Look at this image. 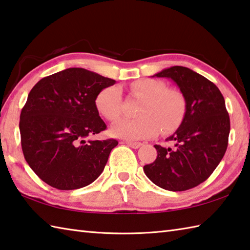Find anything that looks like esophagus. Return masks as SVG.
<instances>
[{"label": "esophagus", "mask_w": 250, "mask_h": 250, "mask_svg": "<svg viewBox=\"0 0 250 250\" xmlns=\"http://www.w3.org/2000/svg\"><path fill=\"white\" fill-rule=\"evenodd\" d=\"M125 144L132 148H139L142 145V143H140V142H125Z\"/></svg>", "instance_id": "1"}]
</instances>
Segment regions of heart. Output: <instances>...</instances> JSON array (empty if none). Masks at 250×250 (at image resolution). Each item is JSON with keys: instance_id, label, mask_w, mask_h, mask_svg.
<instances>
[{"instance_id": "obj_1", "label": "heart", "mask_w": 250, "mask_h": 250, "mask_svg": "<svg viewBox=\"0 0 250 250\" xmlns=\"http://www.w3.org/2000/svg\"><path fill=\"white\" fill-rule=\"evenodd\" d=\"M129 91L142 100L134 119H120L111 125L110 132L117 138L130 141L149 139L160 130L167 134L182 122L187 102L182 93L167 89L166 83L156 79H140L130 83ZM96 109L106 119L119 118L122 109L121 91L117 85L103 89L95 99Z\"/></svg>"}]
</instances>
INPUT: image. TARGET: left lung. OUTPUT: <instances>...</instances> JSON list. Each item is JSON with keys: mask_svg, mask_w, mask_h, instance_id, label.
Masks as SVG:
<instances>
[{"mask_svg": "<svg viewBox=\"0 0 250 250\" xmlns=\"http://www.w3.org/2000/svg\"><path fill=\"white\" fill-rule=\"evenodd\" d=\"M170 78L180 87L187 110L180 128L167 139L174 147L155 145L157 158L144 172L157 187L182 192L206 181L223 158L229 143V117L218 86L182 66L156 73Z\"/></svg>", "mask_w": 250, "mask_h": 250, "instance_id": "left-lung-1", "label": "left lung"}]
</instances>
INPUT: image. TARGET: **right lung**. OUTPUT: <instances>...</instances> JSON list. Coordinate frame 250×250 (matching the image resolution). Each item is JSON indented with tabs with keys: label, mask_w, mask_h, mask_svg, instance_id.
Returning <instances> with one entry per match:
<instances>
[{
	"label": "right lung",
	"mask_w": 250,
	"mask_h": 250,
	"mask_svg": "<svg viewBox=\"0 0 250 250\" xmlns=\"http://www.w3.org/2000/svg\"><path fill=\"white\" fill-rule=\"evenodd\" d=\"M115 80L83 68L47 76L32 87L19 121L24 159L52 188H84L100 177L118 141H92L106 130L95 99Z\"/></svg>",
	"instance_id": "1"
}]
</instances>
